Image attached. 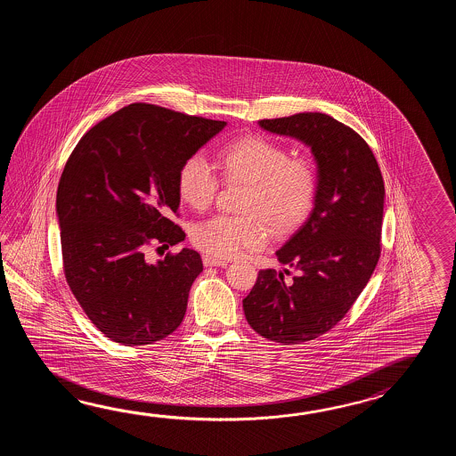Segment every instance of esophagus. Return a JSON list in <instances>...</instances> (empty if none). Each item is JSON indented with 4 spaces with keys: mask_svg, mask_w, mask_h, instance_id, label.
<instances>
[{
    "mask_svg": "<svg viewBox=\"0 0 456 456\" xmlns=\"http://www.w3.org/2000/svg\"><path fill=\"white\" fill-rule=\"evenodd\" d=\"M204 265L205 267H220V265H226V261L222 259V257H215V256H210V254H205Z\"/></svg>",
    "mask_w": 456,
    "mask_h": 456,
    "instance_id": "34e87169",
    "label": "esophagus"
}]
</instances>
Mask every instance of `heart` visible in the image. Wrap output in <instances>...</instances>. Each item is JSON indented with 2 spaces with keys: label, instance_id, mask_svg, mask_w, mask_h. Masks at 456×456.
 <instances>
[{
  "label": "heart",
  "instance_id": "1",
  "mask_svg": "<svg viewBox=\"0 0 456 456\" xmlns=\"http://www.w3.org/2000/svg\"><path fill=\"white\" fill-rule=\"evenodd\" d=\"M220 166L228 183L248 184L241 204L248 215H220L194 226L191 240L200 251L226 259L259 249L271 241V228L275 234L293 232L310 215L320 175L308 156H290L271 138L248 135L224 146ZM175 184L184 204L204 212L214 204L220 181L204 156L192 155L179 167Z\"/></svg>",
  "mask_w": 456,
  "mask_h": 456
}]
</instances>
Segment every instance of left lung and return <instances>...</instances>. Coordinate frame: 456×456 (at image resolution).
Segmentation results:
<instances>
[{"instance_id": "1", "label": "left lung", "mask_w": 456, "mask_h": 456, "mask_svg": "<svg viewBox=\"0 0 456 456\" xmlns=\"http://www.w3.org/2000/svg\"><path fill=\"white\" fill-rule=\"evenodd\" d=\"M264 130L310 146L320 187L308 218L277 259L298 275L259 271L242 300L252 330L285 346L316 339L339 322L369 283L379 259L385 184L362 136L320 112L259 120Z\"/></svg>"}]
</instances>
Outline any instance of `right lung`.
Here are the masks:
<instances>
[{"mask_svg": "<svg viewBox=\"0 0 456 456\" xmlns=\"http://www.w3.org/2000/svg\"><path fill=\"white\" fill-rule=\"evenodd\" d=\"M226 122L136 102L87 130L60 177L57 216L63 271L102 334L124 346L165 339L184 320L189 290L204 271L184 248L163 261L146 244L175 246L177 171Z\"/></svg>", "mask_w": 456, "mask_h": 456, "instance_id": "1", "label": "right lung"}]
</instances>
